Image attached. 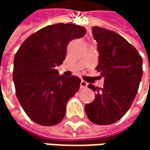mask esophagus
Listing matches in <instances>:
<instances>
[{"mask_svg": "<svg viewBox=\"0 0 150 150\" xmlns=\"http://www.w3.org/2000/svg\"><path fill=\"white\" fill-rule=\"evenodd\" d=\"M87 85H88V83H86L85 81H81V83H80V87L81 88H86V87H87Z\"/></svg>", "mask_w": 150, "mask_h": 150, "instance_id": "1", "label": "esophagus"}]
</instances>
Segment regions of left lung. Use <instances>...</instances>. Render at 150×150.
<instances>
[{"mask_svg":"<svg viewBox=\"0 0 150 150\" xmlns=\"http://www.w3.org/2000/svg\"><path fill=\"white\" fill-rule=\"evenodd\" d=\"M93 36L99 52L96 70L104 78V83L103 88L88 85L96 94L84 110L92 122L109 125L122 118L133 103L143 74L142 57L133 46L114 31L95 26Z\"/></svg>","mask_w":150,"mask_h":150,"instance_id":"1","label":"left lung"}]
</instances>
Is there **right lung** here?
Masks as SVG:
<instances>
[{
	"label": "right lung",
	"instance_id": "1",
	"mask_svg": "<svg viewBox=\"0 0 150 150\" xmlns=\"http://www.w3.org/2000/svg\"><path fill=\"white\" fill-rule=\"evenodd\" d=\"M85 28L76 24L57 23L30 35L14 57L13 82L17 98L26 114L42 126L59 123L67 103L79 90L77 76H59L68 43L83 38Z\"/></svg>",
	"mask_w": 150,
	"mask_h": 150
}]
</instances>
